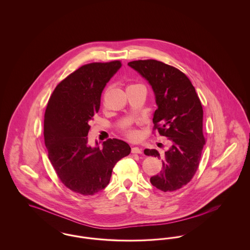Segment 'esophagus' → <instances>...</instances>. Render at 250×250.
I'll list each match as a JSON object with an SVG mask.
<instances>
[{"label":"esophagus","mask_w":250,"mask_h":250,"mask_svg":"<svg viewBox=\"0 0 250 250\" xmlns=\"http://www.w3.org/2000/svg\"><path fill=\"white\" fill-rule=\"evenodd\" d=\"M132 152L133 153H142V149L138 147H133L132 148Z\"/></svg>","instance_id":"obj_1"}]
</instances>
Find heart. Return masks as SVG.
Wrapping results in <instances>:
<instances>
[{
	"label": "heart",
	"instance_id": "obj_1",
	"mask_svg": "<svg viewBox=\"0 0 250 250\" xmlns=\"http://www.w3.org/2000/svg\"><path fill=\"white\" fill-rule=\"evenodd\" d=\"M128 135L131 137V138H135L137 136V133L135 131H132V130H129L128 131Z\"/></svg>",
	"mask_w": 250,
	"mask_h": 250
}]
</instances>
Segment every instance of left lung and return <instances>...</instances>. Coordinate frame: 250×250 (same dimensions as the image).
<instances>
[{"label": "left lung", "instance_id": "left-lung-1", "mask_svg": "<svg viewBox=\"0 0 250 250\" xmlns=\"http://www.w3.org/2000/svg\"><path fill=\"white\" fill-rule=\"evenodd\" d=\"M128 65L151 86L157 105L154 129L169 143L163 156L156 150H144L146 155L162 157L163 168L150 177V183L164 192L176 190L190 181L199 165L205 145L201 101L188 77L174 67L155 60Z\"/></svg>", "mask_w": 250, "mask_h": 250}]
</instances>
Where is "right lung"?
I'll return each instance as SVG.
<instances>
[{"label": "right lung", "instance_id": "1", "mask_svg": "<svg viewBox=\"0 0 250 250\" xmlns=\"http://www.w3.org/2000/svg\"><path fill=\"white\" fill-rule=\"evenodd\" d=\"M121 66L115 61L79 68L56 87L45 110L43 134L51 164L68 188L83 195L104 189L115 165L131 152L123 140L108 139L100 148L97 141L90 146L87 137L101 93Z\"/></svg>", "mask_w": 250, "mask_h": 250}]
</instances>
